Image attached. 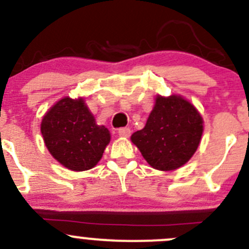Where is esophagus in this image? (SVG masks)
Segmentation results:
<instances>
[{
    "instance_id": "34e87169",
    "label": "esophagus",
    "mask_w": 249,
    "mask_h": 249,
    "mask_svg": "<svg viewBox=\"0 0 249 249\" xmlns=\"http://www.w3.org/2000/svg\"><path fill=\"white\" fill-rule=\"evenodd\" d=\"M119 135H120V137L128 138L130 135V128H128V127L120 128V129H119Z\"/></svg>"
}]
</instances>
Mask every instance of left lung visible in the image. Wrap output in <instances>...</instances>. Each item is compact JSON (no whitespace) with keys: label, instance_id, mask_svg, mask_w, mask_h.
Here are the masks:
<instances>
[{"label":"left lung","instance_id":"left-lung-1","mask_svg":"<svg viewBox=\"0 0 249 249\" xmlns=\"http://www.w3.org/2000/svg\"><path fill=\"white\" fill-rule=\"evenodd\" d=\"M202 132V117L194 105L178 95H159L145 127L130 139L150 166L173 171L195 154Z\"/></svg>","mask_w":249,"mask_h":249}]
</instances>
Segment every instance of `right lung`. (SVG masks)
Masks as SVG:
<instances>
[{
	"label": "right lung",
	"instance_id": "right-lung-1",
	"mask_svg": "<svg viewBox=\"0 0 249 249\" xmlns=\"http://www.w3.org/2000/svg\"><path fill=\"white\" fill-rule=\"evenodd\" d=\"M41 133L52 156L71 171L93 168L110 142L107 128L95 124L83 99L59 100L44 115Z\"/></svg>",
	"mask_w": 249,
	"mask_h": 249
}]
</instances>
